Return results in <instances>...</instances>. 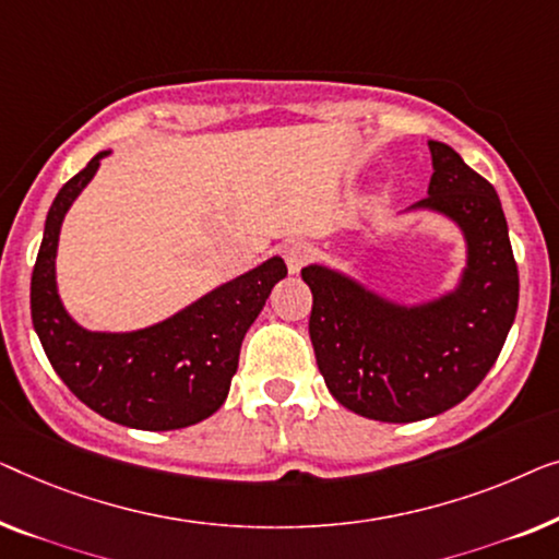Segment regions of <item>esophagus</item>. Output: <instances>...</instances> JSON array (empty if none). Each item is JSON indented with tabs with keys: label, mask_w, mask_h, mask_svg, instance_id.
I'll return each mask as SVG.
<instances>
[{
	"label": "esophagus",
	"mask_w": 559,
	"mask_h": 559,
	"mask_svg": "<svg viewBox=\"0 0 559 559\" xmlns=\"http://www.w3.org/2000/svg\"><path fill=\"white\" fill-rule=\"evenodd\" d=\"M311 255H313V248L309 246V242H301V240L288 242L286 250H283V258H286V265L290 273L301 271L304 265L311 261Z\"/></svg>",
	"instance_id": "esophagus-1"
}]
</instances>
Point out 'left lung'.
Returning <instances> with one entry per match:
<instances>
[{"label":"left lung","instance_id":"obj_1","mask_svg":"<svg viewBox=\"0 0 559 559\" xmlns=\"http://www.w3.org/2000/svg\"><path fill=\"white\" fill-rule=\"evenodd\" d=\"M433 177L415 210L455 223L466 265L445 294L400 304L347 273L301 271L313 306L309 336L329 392L369 420L415 423L451 411L493 367L519 304V273L499 194L459 154L428 141Z\"/></svg>","mask_w":559,"mask_h":559}]
</instances>
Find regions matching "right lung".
<instances>
[{"mask_svg": "<svg viewBox=\"0 0 559 559\" xmlns=\"http://www.w3.org/2000/svg\"><path fill=\"white\" fill-rule=\"evenodd\" d=\"M98 152L62 185L45 219L29 309L50 365L73 395L106 420L136 430H177L219 411L238 372L240 344L263 311L286 263L273 255L258 269L207 290L159 324L136 332H91L66 311L55 258L70 204L96 177Z\"/></svg>", "mask_w": 559, "mask_h": 559, "instance_id": "obj_1", "label": "right lung"}]
</instances>
